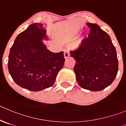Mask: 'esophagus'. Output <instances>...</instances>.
<instances>
[{
    "instance_id": "obj_1",
    "label": "esophagus",
    "mask_w": 126,
    "mask_h": 126,
    "mask_svg": "<svg viewBox=\"0 0 126 126\" xmlns=\"http://www.w3.org/2000/svg\"><path fill=\"white\" fill-rule=\"evenodd\" d=\"M64 57H65V59H67V57H69V56H70V53H69L68 50H65V51H64Z\"/></svg>"
}]
</instances>
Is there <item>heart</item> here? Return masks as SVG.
<instances>
[{
  "mask_svg": "<svg viewBox=\"0 0 126 126\" xmlns=\"http://www.w3.org/2000/svg\"><path fill=\"white\" fill-rule=\"evenodd\" d=\"M80 43H81V42H80V41H77L75 42V43L73 44V47H74V48H75V49L78 48V47L80 46Z\"/></svg>",
  "mask_w": 126,
  "mask_h": 126,
  "instance_id": "1",
  "label": "heart"
}]
</instances>
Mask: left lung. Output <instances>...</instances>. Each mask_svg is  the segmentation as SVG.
<instances>
[{"label":"left lung","instance_id":"left-lung-1","mask_svg":"<svg viewBox=\"0 0 126 126\" xmlns=\"http://www.w3.org/2000/svg\"><path fill=\"white\" fill-rule=\"evenodd\" d=\"M90 32L79 49L70 51L75 60L74 72L79 85L98 92L111 84L118 71L116 48L106 32L94 23H87Z\"/></svg>","mask_w":126,"mask_h":126}]
</instances>
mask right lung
<instances>
[{
	"instance_id": "1",
	"label": "right lung",
	"mask_w": 126,
	"mask_h": 126,
	"mask_svg": "<svg viewBox=\"0 0 126 126\" xmlns=\"http://www.w3.org/2000/svg\"><path fill=\"white\" fill-rule=\"evenodd\" d=\"M43 39L47 38L43 24H32L17 36L8 56V71L14 82L33 92L51 87L65 62L64 52L49 51Z\"/></svg>"
}]
</instances>
